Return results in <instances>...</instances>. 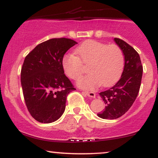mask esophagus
Listing matches in <instances>:
<instances>
[{"label":"esophagus","instance_id":"34e87169","mask_svg":"<svg viewBox=\"0 0 158 158\" xmlns=\"http://www.w3.org/2000/svg\"><path fill=\"white\" fill-rule=\"evenodd\" d=\"M83 94H85L88 97H92V98H95L96 97V94L94 92H89V91H83Z\"/></svg>","mask_w":158,"mask_h":158}]
</instances>
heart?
Returning a JSON list of instances; mask_svg holds the SVG:
<instances>
[{
  "instance_id": "b5f03b06",
  "label": "heart",
  "mask_w": 158,
  "mask_h": 158,
  "mask_svg": "<svg viewBox=\"0 0 158 158\" xmlns=\"http://www.w3.org/2000/svg\"><path fill=\"white\" fill-rule=\"evenodd\" d=\"M75 55L68 54L62 59L64 73L71 79H77L88 65L90 73L81 77L78 85L93 90L100 86H110L118 80L124 67V55L117 44L95 40H87L75 50Z\"/></svg>"
}]
</instances>
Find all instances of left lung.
Wrapping results in <instances>:
<instances>
[{"instance_id": "1", "label": "left lung", "mask_w": 158, "mask_h": 158, "mask_svg": "<svg viewBox=\"0 0 158 158\" xmlns=\"http://www.w3.org/2000/svg\"><path fill=\"white\" fill-rule=\"evenodd\" d=\"M114 41L124 54L125 66L119 80L110 89L99 93L106 104L104 110L97 114L102 119L119 118L128 111L138 95L143 76L138 52L122 39L114 38Z\"/></svg>"}]
</instances>
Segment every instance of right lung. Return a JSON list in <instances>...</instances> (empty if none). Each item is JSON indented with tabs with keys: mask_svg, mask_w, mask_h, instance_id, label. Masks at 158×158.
Instances as JSON below:
<instances>
[{
	"mask_svg": "<svg viewBox=\"0 0 158 158\" xmlns=\"http://www.w3.org/2000/svg\"><path fill=\"white\" fill-rule=\"evenodd\" d=\"M76 44L65 38L49 39L25 57L21 71L23 98L29 112L38 122L57 120L64 113L69 93L76 90L61 64L65 52Z\"/></svg>",
	"mask_w": 158,
	"mask_h": 158,
	"instance_id": "1",
	"label": "right lung"
}]
</instances>
